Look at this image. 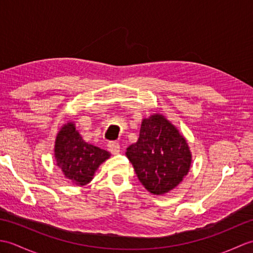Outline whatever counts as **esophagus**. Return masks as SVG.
Returning a JSON list of instances; mask_svg holds the SVG:
<instances>
[{
  "instance_id": "1",
  "label": "esophagus",
  "mask_w": 253,
  "mask_h": 253,
  "mask_svg": "<svg viewBox=\"0 0 253 253\" xmlns=\"http://www.w3.org/2000/svg\"><path fill=\"white\" fill-rule=\"evenodd\" d=\"M107 150L112 153V154H118L121 151V146L117 141H110L107 143Z\"/></svg>"
}]
</instances>
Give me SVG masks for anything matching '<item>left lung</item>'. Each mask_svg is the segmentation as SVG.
<instances>
[{"mask_svg":"<svg viewBox=\"0 0 253 253\" xmlns=\"http://www.w3.org/2000/svg\"><path fill=\"white\" fill-rule=\"evenodd\" d=\"M126 155L138 179L153 195L174 189L191 163L185 138L160 114L142 121L138 141L127 148Z\"/></svg>","mask_w":253,"mask_h":253,"instance_id":"1","label":"left lung"}]
</instances>
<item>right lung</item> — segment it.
<instances>
[{"instance_id": "1", "label": "right lung", "mask_w": 253, "mask_h": 253, "mask_svg": "<svg viewBox=\"0 0 253 253\" xmlns=\"http://www.w3.org/2000/svg\"><path fill=\"white\" fill-rule=\"evenodd\" d=\"M110 155L105 150L84 141L74 124L64 126L56 137V164L65 177L76 185L88 184L99 165Z\"/></svg>"}]
</instances>
